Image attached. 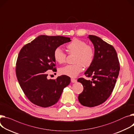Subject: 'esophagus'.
<instances>
[{
    "label": "esophagus",
    "mask_w": 134,
    "mask_h": 134,
    "mask_svg": "<svg viewBox=\"0 0 134 134\" xmlns=\"http://www.w3.org/2000/svg\"><path fill=\"white\" fill-rule=\"evenodd\" d=\"M76 81H77V80H76V79H73V78L71 79V82H73V83H75V82H76Z\"/></svg>",
    "instance_id": "34e87169"
}]
</instances>
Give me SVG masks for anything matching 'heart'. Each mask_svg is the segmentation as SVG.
Instances as JSON below:
<instances>
[{
	"label": "heart",
	"mask_w": 134,
	"mask_h": 134,
	"mask_svg": "<svg viewBox=\"0 0 134 134\" xmlns=\"http://www.w3.org/2000/svg\"><path fill=\"white\" fill-rule=\"evenodd\" d=\"M67 49L70 54H75L74 65H69L61 68L60 73L69 77L77 76L83 70V66L85 67H90L93 63L95 52L93 47L87 44L86 42L79 39H73L68 43ZM55 60L60 64L66 62V54L60 47L55 49L53 53Z\"/></svg>",
	"instance_id": "heart-1"
}]
</instances>
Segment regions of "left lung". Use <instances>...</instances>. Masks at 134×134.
I'll list each match as a JSON object with an SVG mask.
<instances>
[{"instance_id": "1", "label": "left lung", "mask_w": 134, "mask_h": 134, "mask_svg": "<svg viewBox=\"0 0 134 134\" xmlns=\"http://www.w3.org/2000/svg\"><path fill=\"white\" fill-rule=\"evenodd\" d=\"M88 38L94 45L95 55L93 63L85 74L92 79L77 80L83 86L78 100L82 105L93 107L104 102L111 95L120 67L117 53L113 46L95 35H89Z\"/></svg>"}]
</instances>
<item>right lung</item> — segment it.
Returning a JSON list of instances; mask_svg holds the SVG:
<instances>
[{"mask_svg":"<svg viewBox=\"0 0 134 134\" xmlns=\"http://www.w3.org/2000/svg\"><path fill=\"white\" fill-rule=\"evenodd\" d=\"M63 36H38L25 44L18 57L15 72L18 81L24 94L33 104L48 107L59 100L64 88L70 82L66 75L57 79H47V70H57L53 56L55 49L70 42Z\"/></svg>","mask_w":134,"mask_h":134,"instance_id":"right-lung-1","label":"right lung"}]
</instances>
